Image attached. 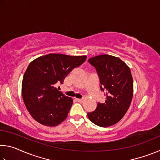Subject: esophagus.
Here are the masks:
<instances>
[{
  "label": "esophagus",
  "instance_id": "34e87169",
  "mask_svg": "<svg viewBox=\"0 0 160 160\" xmlns=\"http://www.w3.org/2000/svg\"><path fill=\"white\" fill-rule=\"evenodd\" d=\"M76 100L78 102H84V99H76Z\"/></svg>",
  "mask_w": 160,
  "mask_h": 160
}]
</instances>
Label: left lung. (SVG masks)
Wrapping results in <instances>:
<instances>
[{"mask_svg": "<svg viewBox=\"0 0 160 160\" xmlns=\"http://www.w3.org/2000/svg\"><path fill=\"white\" fill-rule=\"evenodd\" d=\"M88 62L97 72L100 89L106 91V101L98 103L96 109L88 113L93 123L109 127L118 123L127 112L133 95V81L130 68L118 57L99 55Z\"/></svg>", "mask_w": 160, "mask_h": 160, "instance_id": "obj_1", "label": "left lung"}]
</instances>
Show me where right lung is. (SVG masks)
<instances>
[{
  "label": "right lung",
  "mask_w": 160,
  "mask_h": 160,
  "mask_svg": "<svg viewBox=\"0 0 160 160\" xmlns=\"http://www.w3.org/2000/svg\"><path fill=\"white\" fill-rule=\"evenodd\" d=\"M86 56L49 53L32 61L24 74L22 94L27 109L35 121L56 126L68 116L72 99L58 91L71 70L85 61Z\"/></svg>",
  "instance_id": "obj_1"
}]
</instances>
